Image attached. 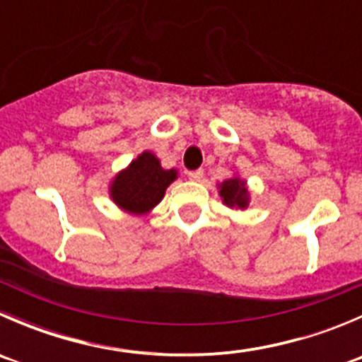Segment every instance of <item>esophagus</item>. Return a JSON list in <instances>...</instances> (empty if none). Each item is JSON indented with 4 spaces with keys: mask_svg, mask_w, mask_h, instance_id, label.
I'll return each mask as SVG.
<instances>
[{
    "mask_svg": "<svg viewBox=\"0 0 362 362\" xmlns=\"http://www.w3.org/2000/svg\"><path fill=\"white\" fill-rule=\"evenodd\" d=\"M187 177L191 178V180H202V178H203V170L187 171Z\"/></svg>",
    "mask_w": 362,
    "mask_h": 362,
    "instance_id": "34e87169",
    "label": "esophagus"
}]
</instances>
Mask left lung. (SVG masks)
Masks as SVG:
<instances>
[{
  "label": "left lung",
  "mask_w": 362,
  "mask_h": 362,
  "mask_svg": "<svg viewBox=\"0 0 362 362\" xmlns=\"http://www.w3.org/2000/svg\"><path fill=\"white\" fill-rule=\"evenodd\" d=\"M218 194L222 196V199H224V203L228 204V206L245 208L247 202H249L245 184H243L240 178H231V180L222 182L221 192H218Z\"/></svg>",
  "instance_id": "8db88e82"
}]
</instances>
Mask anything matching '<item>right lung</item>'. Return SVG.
<instances>
[{
	"label": "right lung",
	"mask_w": 362,
	"mask_h": 362,
	"mask_svg": "<svg viewBox=\"0 0 362 362\" xmlns=\"http://www.w3.org/2000/svg\"><path fill=\"white\" fill-rule=\"evenodd\" d=\"M177 178L175 170H163L159 159L144 152L120 171L112 184L113 202L131 214H145L163 199L168 185Z\"/></svg>",
	"instance_id": "1"
}]
</instances>
